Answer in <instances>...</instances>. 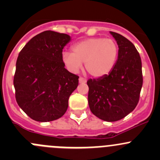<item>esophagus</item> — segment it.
I'll return each mask as SVG.
<instances>
[{
  "label": "esophagus",
  "mask_w": 160,
  "mask_h": 160,
  "mask_svg": "<svg viewBox=\"0 0 160 160\" xmlns=\"http://www.w3.org/2000/svg\"><path fill=\"white\" fill-rule=\"evenodd\" d=\"M79 82H80V83H86L87 80L85 78H83V77H80V78H79Z\"/></svg>",
  "instance_id": "esophagus-1"
}]
</instances>
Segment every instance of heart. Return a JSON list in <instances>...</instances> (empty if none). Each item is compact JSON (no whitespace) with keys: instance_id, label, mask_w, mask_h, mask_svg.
I'll return each instance as SVG.
<instances>
[{"instance_id":"obj_1","label":"heart","mask_w":160,"mask_h":160,"mask_svg":"<svg viewBox=\"0 0 160 160\" xmlns=\"http://www.w3.org/2000/svg\"><path fill=\"white\" fill-rule=\"evenodd\" d=\"M72 52H64L62 62L69 70L76 72L84 62L87 72L101 77L111 72L118 57V45L111 38L94 37L75 43Z\"/></svg>"}]
</instances>
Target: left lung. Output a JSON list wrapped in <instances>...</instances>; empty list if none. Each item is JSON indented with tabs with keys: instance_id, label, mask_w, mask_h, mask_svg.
I'll return each mask as SVG.
<instances>
[{
	"instance_id": "left-lung-1",
	"label": "left lung",
	"mask_w": 160,
	"mask_h": 160,
	"mask_svg": "<svg viewBox=\"0 0 160 160\" xmlns=\"http://www.w3.org/2000/svg\"><path fill=\"white\" fill-rule=\"evenodd\" d=\"M119 48L117 62L108 75L89 79L88 103L101 120L116 122L132 112L139 101L143 78L140 55L125 37L111 32Z\"/></svg>"
}]
</instances>
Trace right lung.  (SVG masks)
Here are the masks:
<instances>
[{"label":"right lung","instance_id":"add662e5","mask_svg":"<svg viewBox=\"0 0 160 160\" xmlns=\"http://www.w3.org/2000/svg\"><path fill=\"white\" fill-rule=\"evenodd\" d=\"M70 35L45 31L21 50L14 76L15 98L32 119L46 122L62 117L79 77L65 69L62 54Z\"/></svg>","mask_w":160,"mask_h":160}]
</instances>
